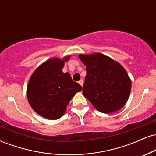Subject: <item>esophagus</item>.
<instances>
[{"label": "esophagus", "instance_id": "obj_1", "mask_svg": "<svg viewBox=\"0 0 156 156\" xmlns=\"http://www.w3.org/2000/svg\"><path fill=\"white\" fill-rule=\"evenodd\" d=\"M78 83L80 84V86H81V87H83V80H80L79 81H78Z\"/></svg>", "mask_w": 156, "mask_h": 156}]
</instances>
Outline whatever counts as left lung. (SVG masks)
Listing matches in <instances>:
<instances>
[{
  "label": "left lung",
  "instance_id": "8db88e82",
  "mask_svg": "<svg viewBox=\"0 0 156 156\" xmlns=\"http://www.w3.org/2000/svg\"><path fill=\"white\" fill-rule=\"evenodd\" d=\"M87 76L83 94L98 112L110 114L119 111L128 101L131 80L119 62L100 53L79 54Z\"/></svg>",
  "mask_w": 156,
  "mask_h": 156
}]
</instances>
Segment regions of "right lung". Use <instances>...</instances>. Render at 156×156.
I'll use <instances>...</instances> for the list:
<instances>
[{
	"mask_svg": "<svg viewBox=\"0 0 156 156\" xmlns=\"http://www.w3.org/2000/svg\"><path fill=\"white\" fill-rule=\"evenodd\" d=\"M69 58L70 55L49 58L35 69L28 81V103L36 113L45 119L55 120L62 117L75 94L82 90L69 73L62 72L64 62Z\"/></svg>",
	"mask_w": 156,
	"mask_h": 156,
	"instance_id": "obj_1",
	"label": "right lung"
}]
</instances>
